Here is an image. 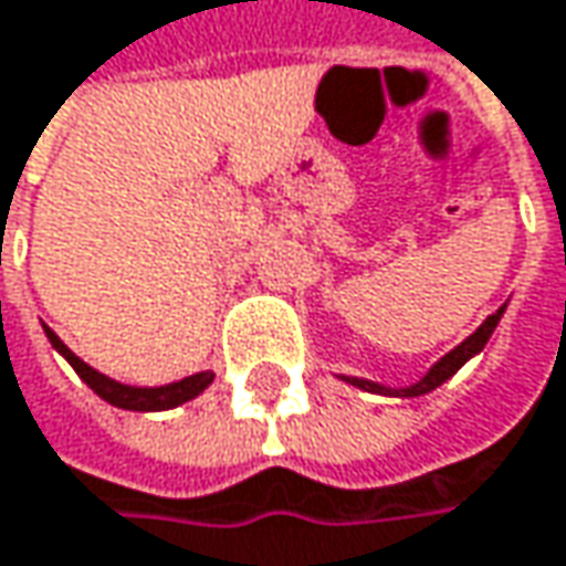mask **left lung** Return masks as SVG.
<instances>
[{
    "label": "left lung",
    "mask_w": 566,
    "mask_h": 566,
    "mask_svg": "<svg viewBox=\"0 0 566 566\" xmlns=\"http://www.w3.org/2000/svg\"><path fill=\"white\" fill-rule=\"evenodd\" d=\"M502 314H505V304L495 311V314H489L486 321L473 331V334L467 336L460 346H453L447 356H440L434 366L418 379V382H411V386H401V388H391L382 386V382H373V379H359V376H336V379H343L346 386H356L363 388V391H373V395H388V398H418V395H428V391H434L437 386H443L450 376H457V369L463 366V363H470L473 356H480L483 353V346L489 343V336L492 331L499 327V321H502Z\"/></svg>",
    "instance_id": "1"
}]
</instances>
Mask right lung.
<instances>
[{"label":"right lung","mask_w":566,"mask_h":566,"mask_svg":"<svg viewBox=\"0 0 566 566\" xmlns=\"http://www.w3.org/2000/svg\"><path fill=\"white\" fill-rule=\"evenodd\" d=\"M44 334L51 339V346L74 366V373H77L86 386L93 388L103 401H109V405H116V408H123V411H168V408H178L184 401L197 398L203 388L213 382V373L203 369V373L184 376V379L168 382V386H126V382H116V379L96 373L93 366H86L77 353H74L61 336L54 334L51 327H44Z\"/></svg>","instance_id":"obj_1"}]
</instances>
